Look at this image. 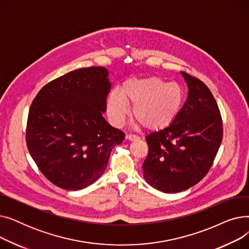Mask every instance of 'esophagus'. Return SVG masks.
Instances as JSON below:
<instances>
[{
    "label": "esophagus",
    "mask_w": 249,
    "mask_h": 249,
    "mask_svg": "<svg viewBox=\"0 0 249 249\" xmlns=\"http://www.w3.org/2000/svg\"><path fill=\"white\" fill-rule=\"evenodd\" d=\"M126 139H128L129 141H136V140H138V139H139V137H138V136H136V135L128 134V135H126Z\"/></svg>",
    "instance_id": "34e87169"
}]
</instances>
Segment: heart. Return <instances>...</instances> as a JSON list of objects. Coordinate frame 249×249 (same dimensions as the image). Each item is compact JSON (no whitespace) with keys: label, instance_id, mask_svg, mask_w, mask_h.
<instances>
[{"label":"heart","instance_id":"heart-1","mask_svg":"<svg viewBox=\"0 0 249 249\" xmlns=\"http://www.w3.org/2000/svg\"><path fill=\"white\" fill-rule=\"evenodd\" d=\"M185 91L175 83L158 76L131 77L120 91L112 89L107 99V112L111 122L119 126L132 106V117L149 131H160L171 126L185 105Z\"/></svg>","mask_w":249,"mask_h":249}]
</instances>
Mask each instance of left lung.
Masks as SVG:
<instances>
[{"label":"left lung","instance_id":"obj_1","mask_svg":"<svg viewBox=\"0 0 249 249\" xmlns=\"http://www.w3.org/2000/svg\"><path fill=\"white\" fill-rule=\"evenodd\" d=\"M188 97L177 120L148 134L147 158L142 164L148 185L163 193H178L207 175L222 142V118L208 87L180 71Z\"/></svg>","mask_w":249,"mask_h":249}]
</instances>
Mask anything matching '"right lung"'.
Here are the masks:
<instances>
[{"label": "right lung", "mask_w": 249, "mask_h": 249, "mask_svg": "<svg viewBox=\"0 0 249 249\" xmlns=\"http://www.w3.org/2000/svg\"><path fill=\"white\" fill-rule=\"evenodd\" d=\"M112 84L102 67L72 71L44 86L28 114L26 142L33 160L55 186L78 191L97 181L125 138L103 114Z\"/></svg>", "instance_id": "right-lung-1"}]
</instances>
